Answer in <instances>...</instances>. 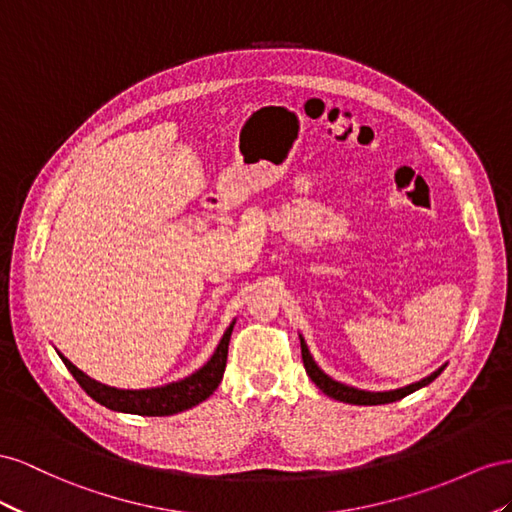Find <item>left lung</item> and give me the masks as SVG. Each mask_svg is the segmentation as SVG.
Here are the masks:
<instances>
[{"instance_id": "obj_1", "label": "left lung", "mask_w": 512, "mask_h": 512, "mask_svg": "<svg viewBox=\"0 0 512 512\" xmlns=\"http://www.w3.org/2000/svg\"><path fill=\"white\" fill-rule=\"evenodd\" d=\"M300 347H302V362H304V369L306 373H309V377L313 379V384L328 394L330 399H337V401H343V403H352V405H382V403H392V401H399L403 397H407V394H412L420 388L429 386L433 379L440 375L446 364H442L440 369H435L431 375L422 377L420 382H414L410 386H403V388H394V390H362V388H356V386H349V384H343V382H337V379H332L328 373L321 371L319 364L315 362V358L311 356L309 352V345H306L304 337L300 334Z\"/></svg>"}]
</instances>
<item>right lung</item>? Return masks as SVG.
<instances>
[{
	"label": "right lung",
	"instance_id": "1",
	"mask_svg": "<svg viewBox=\"0 0 512 512\" xmlns=\"http://www.w3.org/2000/svg\"><path fill=\"white\" fill-rule=\"evenodd\" d=\"M233 326H236V319L231 321L221 341H218L214 354L206 364H203V367H199L191 375L178 379V382H169L154 388L130 390V388L107 386L87 373H83L79 367H75V364H72L62 352H57V349L55 352L60 354L62 362L66 364L72 377L77 379L79 386L90 394L94 401L109 407V410L122 412V414H137V416H173L203 403L218 388V384H221Z\"/></svg>",
	"mask_w": 512,
	"mask_h": 512
}]
</instances>
